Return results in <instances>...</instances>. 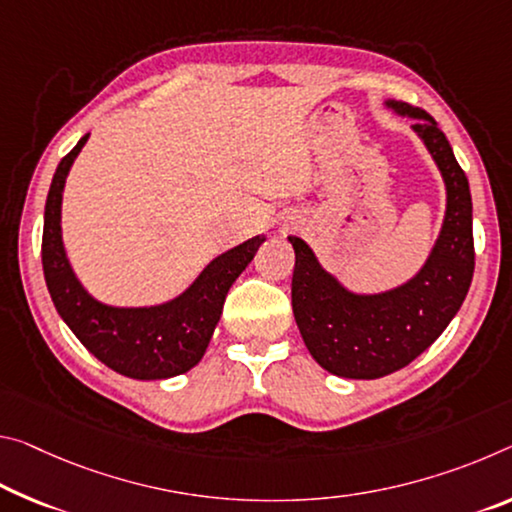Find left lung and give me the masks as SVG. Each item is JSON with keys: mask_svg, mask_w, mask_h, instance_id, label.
<instances>
[{"mask_svg": "<svg viewBox=\"0 0 512 512\" xmlns=\"http://www.w3.org/2000/svg\"><path fill=\"white\" fill-rule=\"evenodd\" d=\"M426 143L446 184V214L424 269L385 294L360 296L321 269L303 239L289 237L296 253L291 307L312 358L342 378H383L431 346L460 310L474 275L472 193L449 141L424 109L387 102Z\"/></svg>", "mask_w": 512, "mask_h": 512, "instance_id": "1", "label": "left lung"}]
</instances>
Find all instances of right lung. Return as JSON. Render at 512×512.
I'll return each mask as SVG.
<instances>
[{
	"label": "right lung",
	"instance_id": "add662e5",
	"mask_svg": "<svg viewBox=\"0 0 512 512\" xmlns=\"http://www.w3.org/2000/svg\"><path fill=\"white\" fill-rule=\"evenodd\" d=\"M86 139L88 134L61 159L45 202L43 273L54 307L79 342L109 369L136 380L180 376L202 360L221 319L227 291L255 257L264 237H253L218 255L182 296L164 305H102L79 285L61 239L63 186Z\"/></svg>",
	"mask_w": 512,
	"mask_h": 512
}]
</instances>
